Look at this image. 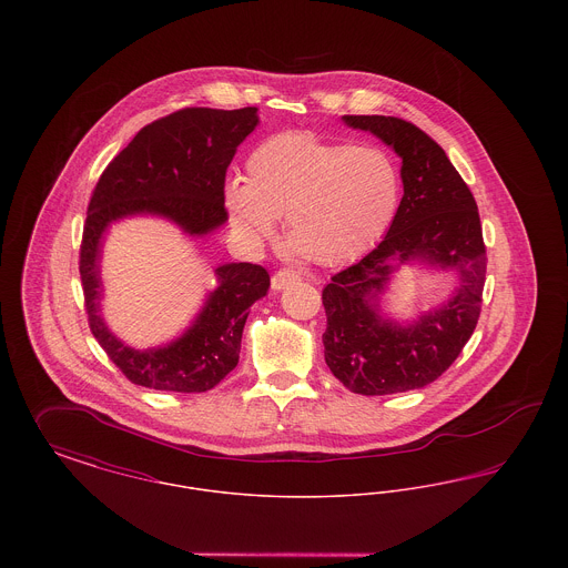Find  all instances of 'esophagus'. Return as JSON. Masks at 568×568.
I'll return each instance as SVG.
<instances>
[{
  "mask_svg": "<svg viewBox=\"0 0 568 568\" xmlns=\"http://www.w3.org/2000/svg\"><path fill=\"white\" fill-rule=\"evenodd\" d=\"M297 281H300V274H297V272L283 268V271L274 272V276H272V290H274V292H281V290L294 285Z\"/></svg>",
  "mask_w": 568,
  "mask_h": 568,
  "instance_id": "1",
  "label": "esophagus"
}]
</instances>
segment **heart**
I'll return each mask as SVG.
<instances>
[{"instance_id":"1","label":"heart","mask_w":568,"mask_h":568,"mask_svg":"<svg viewBox=\"0 0 568 568\" xmlns=\"http://www.w3.org/2000/svg\"><path fill=\"white\" fill-rule=\"evenodd\" d=\"M244 183L225 187V211L246 243L285 239L320 266L375 248L400 206V172L377 146L327 142L311 132L271 135L246 160Z\"/></svg>"}]
</instances>
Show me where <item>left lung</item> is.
I'll use <instances>...</instances> for the list:
<instances>
[{
  "label": "left lung",
  "instance_id": "1",
  "mask_svg": "<svg viewBox=\"0 0 568 568\" xmlns=\"http://www.w3.org/2000/svg\"><path fill=\"white\" fill-rule=\"evenodd\" d=\"M343 121L400 155L405 195L377 248L325 285V364L353 394L419 389L456 362L477 327L487 266L477 202L445 151L417 125L383 114H345ZM410 258L454 267L460 287L440 310L400 326L377 313L376 300L390 272Z\"/></svg>",
  "mask_w": 568,
  "mask_h": 568
}]
</instances>
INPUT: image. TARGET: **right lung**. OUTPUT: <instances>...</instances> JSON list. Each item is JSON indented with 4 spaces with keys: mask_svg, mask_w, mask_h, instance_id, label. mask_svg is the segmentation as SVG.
I'll list each match as a JSON object with an SVG mask.
<instances>
[{
    "mask_svg": "<svg viewBox=\"0 0 568 568\" xmlns=\"http://www.w3.org/2000/svg\"><path fill=\"white\" fill-rule=\"evenodd\" d=\"M257 123L255 106L176 110L144 125L91 193L79 262L84 311L95 341L135 385L181 394L213 389L236 368L248 306L268 294L271 274L246 262L219 266V287L190 329L165 347L138 352L100 315L102 236L112 221L142 213L165 216L190 236L223 225L227 165Z\"/></svg>",
    "mask_w": 568,
    "mask_h": 568,
    "instance_id": "1",
    "label": "right lung"
}]
</instances>
